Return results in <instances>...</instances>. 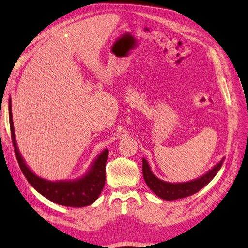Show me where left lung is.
<instances>
[{
	"mask_svg": "<svg viewBox=\"0 0 248 248\" xmlns=\"http://www.w3.org/2000/svg\"><path fill=\"white\" fill-rule=\"evenodd\" d=\"M223 161L224 159L221 162L216 164L210 172H207L205 175L201 176V178L198 180L190 181V182L186 183H169L158 179L151 172L150 167H149V164L145 159H142V173L145 183H147L148 186L151 188L153 193H155L161 199L172 201V200L186 198V196L194 194L196 192L201 190V188H203L212 179L214 178L216 173H217L218 170L222 167Z\"/></svg>",
	"mask_w": 248,
	"mask_h": 248,
	"instance_id": "obj_1",
	"label": "left lung"
}]
</instances>
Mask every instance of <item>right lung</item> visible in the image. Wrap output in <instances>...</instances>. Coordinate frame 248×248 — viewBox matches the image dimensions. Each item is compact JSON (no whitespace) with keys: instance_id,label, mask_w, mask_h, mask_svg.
Here are the masks:
<instances>
[{"instance_id":"1","label":"right lung","mask_w":248,"mask_h":248,"mask_svg":"<svg viewBox=\"0 0 248 248\" xmlns=\"http://www.w3.org/2000/svg\"><path fill=\"white\" fill-rule=\"evenodd\" d=\"M9 116L12 142H13L14 152L15 155H16L18 166L21 168L23 174L25 175L26 180L29 181L31 186L35 190L39 192L42 195H44L45 198L50 200L52 202L64 206L82 207L90 205V204L96 201L105 186L106 162H107L108 158L107 149L101 152V155L98 156L95 163L90 168L88 173L79 180L57 181V182L44 180L35 175L27 168L24 160L22 159L21 155H19L18 149L16 147V141H15L13 120H12L11 100L9 103Z\"/></svg>"}]
</instances>
